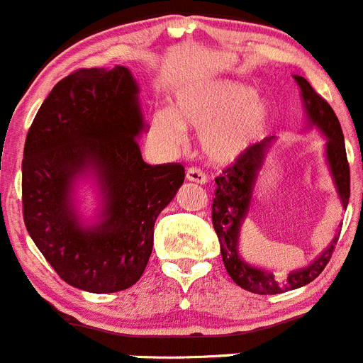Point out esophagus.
<instances>
[{
	"mask_svg": "<svg viewBox=\"0 0 363 363\" xmlns=\"http://www.w3.org/2000/svg\"><path fill=\"white\" fill-rule=\"evenodd\" d=\"M187 179L189 182H196V184H206L208 182V178H206L205 172L201 171V169L198 167H189L187 169Z\"/></svg>",
	"mask_w": 363,
	"mask_h": 363,
	"instance_id": "1",
	"label": "esophagus"
}]
</instances>
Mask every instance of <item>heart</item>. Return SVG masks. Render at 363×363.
<instances>
[{
	"instance_id": "b5f03b06",
	"label": "heart",
	"mask_w": 363,
	"mask_h": 363,
	"mask_svg": "<svg viewBox=\"0 0 363 363\" xmlns=\"http://www.w3.org/2000/svg\"><path fill=\"white\" fill-rule=\"evenodd\" d=\"M271 108L247 85L217 80L192 85L178 94L174 113L155 117V133L171 146H182L185 128L203 132V151L217 164H230L262 139Z\"/></svg>"
}]
</instances>
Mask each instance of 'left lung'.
I'll use <instances>...</instances> for the list:
<instances>
[{
    "label": "left lung",
    "instance_id": "1",
    "mask_svg": "<svg viewBox=\"0 0 363 363\" xmlns=\"http://www.w3.org/2000/svg\"><path fill=\"white\" fill-rule=\"evenodd\" d=\"M294 78L301 87V96L310 123L315 124L328 137V164H330L331 174H333L344 208H347L351 192L350 164H347L342 128H340L339 119L335 116L330 103L320 98L303 76H294ZM269 143L271 139L253 144L246 153L226 165L223 169V174L216 178V191H213L212 198V223L213 230L219 237L224 267L239 287L255 292V294H281V292L294 291V289L313 281L328 265L335 246H337V240H339L335 239L312 265L299 269V271H292L289 276H279L271 271H265V269L253 267L239 257L240 226L250 210L255 179H257L258 169L264 164Z\"/></svg>",
    "mask_w": 363,
    "mask_h": 363
}]
</instances>
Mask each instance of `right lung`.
<instances>
[{
  "mask_svg": "<svg viewBox=\"0 0 363 363\" xmlns=\"http://www.w3.org/2000/svg\"><path fill=\"white\" fill-rule=\"evenodd\" d=\"M137 94L123 65L76 69L51 89L24 143V226L65 283L94 294L139 281L155 220L185 179L182 164L143 160ZM89 167L99 172L106 210L98 227L82 228L68 194L74 176Z\"/></svg>",
  "mask_w": 363,
  "mask_h": 363,
  "instance_id": "obj_1",
  "label": "right lung"
}]
</instances>
